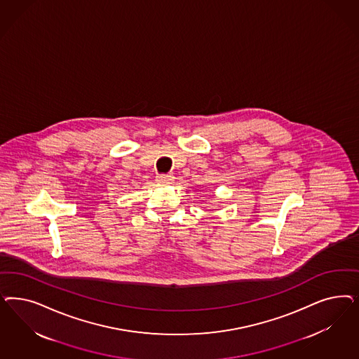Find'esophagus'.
I'll use <instances>...</instances> for the list:
<instances>
[{"instance_id": "obj_1", "label": "esophagus", "mask_w": 359, "mask_h": 359, "mask_svg": "<svg viewBox=\"0 0 359 359\" xmlns=\"http://www.w3.org/2000/svg\"><path fill=\"white\" fill-rule=\"evenodd\" d=\"M173 174H158L157 175V181L160 184H170L173 181Z\"/></svg>"}]
</instances>
